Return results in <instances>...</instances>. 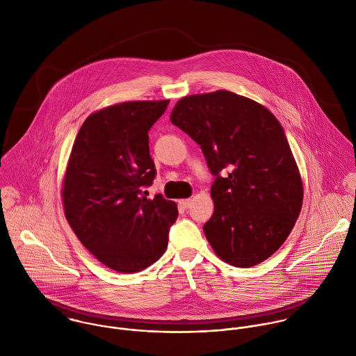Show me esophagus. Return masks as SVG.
I'll list each match as a JSON object with an SVG mask.
<instances>
[{
	"label": "esophagus",
	"instance_id": "obj_1",
	"mask_svg": "<svg viewBox=\"0 0 356 356\" xmlns=\"http://www.w3.org/2000/svg\"><path fill=\"white\" fill-rule=\"evenodd\" d=\"M191 204H192V200H191V199H185V200H181V205H182L184 208H189V207H191Z\"/></svg>",
	"mask_w": 356,
	"mask_h": 356
}]
</instances>
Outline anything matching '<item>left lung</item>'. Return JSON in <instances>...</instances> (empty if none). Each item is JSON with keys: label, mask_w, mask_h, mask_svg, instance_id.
Here are the masks:
<instances>
[{"label": "left lung", "mask_w": 356, "mask_h": 356, "mask_svg": "<svg viewBox=\"0 0 356 356\" xmlns=\"http://www.w3.org/2000/svg\"><path fill=\"white\" fill-rule=\"evenodd\" d=\"M171 123L204 153L215 181L213 213L204 234L215 254L252 267L291 234L303 204V182L277 118L263 105L227 90L186 96ZM225 168L227 176H220Z\"/></svg>", "instance_id": "8db88e82"}]
</instances>
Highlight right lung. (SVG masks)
Listing matches in <instances>:
<instances>
[{"label": "right lung", "instance_id": "right-lung-1", "mask_svg": "<svg viewBox=\"0 0 356 356\" xmlns=\"http://www.w3.org/2000/svg\"><path fill=\"white\" fill-rule=\"evenodd\" d=\"M168 102H122L93 112L70 154L61 192L65 218L85 248L119 273L159 260L178 216L174 202L144 192L156 175L148 131Z\"/></svg>", "mask_w": 356, "mask_h": 356}]
</instances>
